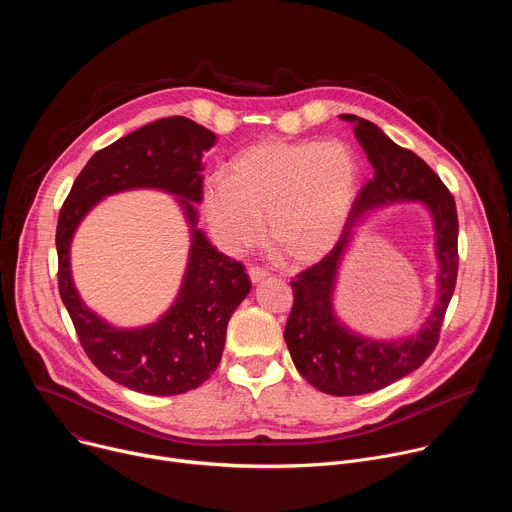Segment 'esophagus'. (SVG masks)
<instances>
[{"mask_svg": "<svg viewBox=\"0 0 512 512\" xmlns=\"http://www.w3.org/2000/svg\"><path fill=\"white\" fill-rule=\"evenodd\" d=\"M267 277V271L263 267H249V279L251 283H259Z\"/></svg>", "mask_w": 512, "mask_h": 512, "instance_id": "1", "label": "esophagus"}]
</instances>
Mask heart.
I'll list each match as a JSON object with an SVG mask.
<instances>
[{"mask_svg": "<svg viewBox=\"0 0 512 512\" xmlns=\"http://www.w3.org/2000/svg\"><path fill=\"white\" fill-rule=\"evenodd\" d=\"M360 170L344 141H263L239 154L227 178L202 188L214 241L237 253L261 233L289 261L324 257L342 237L358 198Z\"/></svg>", "mask_w": 512, "mask_h": 512, "instance_id": "1", "label": "heart"}]
</instances>
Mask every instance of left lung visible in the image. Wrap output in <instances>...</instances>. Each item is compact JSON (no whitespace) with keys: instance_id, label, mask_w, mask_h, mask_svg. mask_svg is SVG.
Returning <instances> with one entry per match:
<instances>
[{"instance_id":"left-lung-1","label":"left lung","mask_w":512,"mask_h":512,"mask_svg":"<svg viewBox=\"0 0 512 512\" xmlns=\"http://www.w3.org/2000/svg\"><path fill=\"white\" fill-rule=\"evenodd\" d=\"M340 119L352 123L354 137L373 166V178L358 194L336 247L291 281L294 308L283 338L296 369L312 387L334 397H350L385 389L407 377L435 348L458 277V212L454 196L419 156L401 148L367 119L356 115H340ZM403 201L421 203L432 218L438 300L415 333L373 339L352 331L335 314L337 275L353 235L370 214Z\"/></svg>"}]
</instances>
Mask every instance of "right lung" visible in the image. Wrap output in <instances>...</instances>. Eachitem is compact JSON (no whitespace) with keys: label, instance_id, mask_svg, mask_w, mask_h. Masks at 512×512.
Returning a JSON list of instances; mask_svg holds the SVG:
<instances>
[{"label":"right lung","instance_id":"add662e5","mask_svg":"<svg viewBox=\"0 0 512 512\" xmlns=\"http://www.w3.org/2000/svg\"><path fill=\"white\" fill-rule=\"evenodd\" d=\"M216 135L186 117L143 125L97 152L70 188L56 227L58 289L95 367L145 395H180L200 387L218 367L233 312L251 281L239 261L216 251L196 227L202 200V156ZM129 189L174 195L187 218L191 249L173 306L152 325L113 327L83 302L71 279L69 245L84 216L103 198Z\"/></svg>","mask_w":512,"mask_h":512}]
</instances>
